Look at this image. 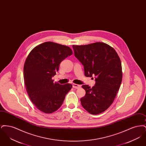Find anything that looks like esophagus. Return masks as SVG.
<instances>
[{
  "instance_id": "34e87169",
  "label": "esophagus",
  "mask_w": 146,
  "mask_h": 146,
  "mask_svg": "<svg viewBox=\"0 0 146 146\" xmlns=\"http://www.w3.org/2000/svg\"><path fill=\"white\" fill-rule=\"evenodd\" d=\"M72 85H73V88H75V89H78V88L81 87V86L80 85H78V84H73Z\"/></svg>"
}]
</instances>
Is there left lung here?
Instances as JSON below:
<instances>
[{"label":"left lung","mask_w":146,"mask_h":146,"mask_svg":"<svg viewBox=\"0 0 146 146\" xmlns=\"http://www.w3.org/2000/svg\"><path fill=\"white\" fill-rule=\"evenodd\" d=\"M72 47L84 66L85 76H96L94 86L82 85L86 94L80 99L82 105L90 114H100L113 104L120 88L123 77L120 58L114 49L102 42Z\"/></svg>","instance_id":"left-lung-1"}]
</instances>
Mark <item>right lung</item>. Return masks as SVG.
I'll use <instances>...</instances> for the list:
<instances>
[{"instance_id":"obj_1","label":"right lung","mask_w":146,"mask_h":146,"mask_svg":"<svg viewBox=\"0 0 146 146\" xmlns=\"http://www.w3.org/2000/svg\"><path fill=\"white\" fill-rule=\"evenodd\" d=\"M72 54L70 47L48 42L37 45L28 54L23 67L24 82L30 100L40 111H56L72 89L70 84L54 83L52 77L60 63Z\"/></svg>"}]
</instances>
